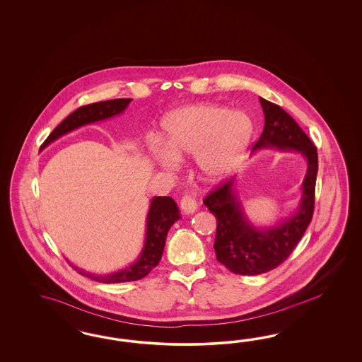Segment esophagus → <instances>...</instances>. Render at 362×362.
I'll return each instance as SVG.
<instances>
[{"label": "esophagus", "mask_w": 362, "mask_h": 362, "mask_svg": "<svg viewBox=\"0 0 362 362\" xmlns=\"http://www.w3.org/2000/svg\"><path fill=\"white\" fill-rule=\"evenodd\" d=\"M180 207L186 214H194L197 209V200L195 195H185L180 200Z\"/></svg>", "instance_id": "obj_1"}]
</instances>
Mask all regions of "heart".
<instances>
[{
	"label": "heart",
	"mask_w": 362,
	"mask_h": 362,
	"mask_svg": "<svg viewBox=\"0 0 362 362\" xmlns=\"http://www.w3.org/2000/svg\"><path fill=\"white\" fill-rule=\"evenodd\" d=\"M252 136V122L240 111L216 105H194L170 112L162 122L165 150L153 159L167 170L175 158L197 155V167L204 179L215 182L240 163Z\"/></svg>",
	"instance_id": "b5f03b06"
}]
</instances>
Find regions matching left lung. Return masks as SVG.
I'll list each match as a JSON object with an SVG mask.
<instances>
[{
	"instance_id": "obj_1",
	"label": "left lung",
	"mask_w": 362,
	"mask_h": 362,
	"mask_svg": "<svg viewBox=\"0 0 362 362\" xmlns=\"http://www.w3.org/2000/svg\"><path fill=\"white\" fill-rule=\"evenodd\" d=\"M265 123L252 151L274 147L300 153L308 162L303 197L296 214L269 228H257L245 216L233 188L235 177L221 182L203 203L216 218L215 253L219 263L236 274H260L285 262L308 228L315 209L317 148L296 121L267 99L260 98Z\"/></svg>"
}]
</instances>
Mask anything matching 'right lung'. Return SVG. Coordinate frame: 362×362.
Returning <instances> with one entry per match:
<instances>
[{
    "label": "right lung",
    "mask_w": 362,
    "mask_h": 362,
    "mask_svg": "<svg viewBox=\"0 0 362 362\" xmlns=\"http://www.w3.org/2000/svg\"><path fill=\"white\" fill-rule=\"evenodd\" d=\"M132 100V99L130 98L110 99V100L95 102V103L79 107L55 127L52 134L46 138V141L42 143L40 150H44L46 146L54 142L55 139L61 138L67 132L76 130L81 126L103 121L114 115L122 114ZM179 219H180L179 209L173 197H153L148 214H147V221H146V240H144L142 252L135 263L118 272L109 274H90L79 269L74 265L73 268L77 271L78 274L103 284H115V283L141 280L144 276L150 274L160 262L168 230L171 228V226L175 223L176 220Z\"/></svg>",
    "instance_id": "add662e5"
}]
</instances>
